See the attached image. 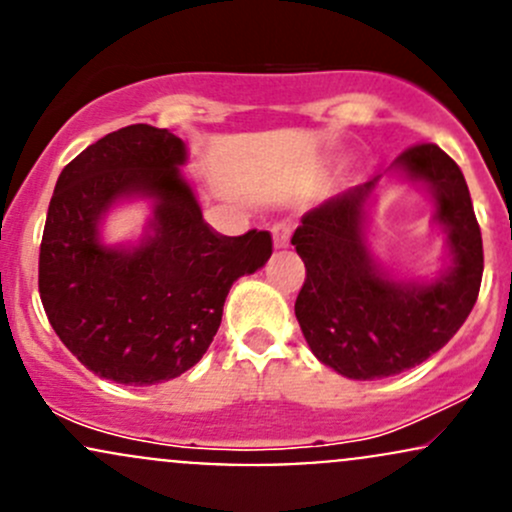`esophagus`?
<instances>
[{
  "instance_id": "obj_1",
  "label": "esophagus",
  "mask_w": 512,
  "mask_h": 512,
  "mask_svg": "<svg viewBox=\"0 0 512 512\" xmlns=\"http://www.w3.org/2000/svg\"><path fill=\"white\" fill-rule=\"evenodd\" d=\"M289 238H292V225L287 223H277L272 228V240H274V247L277 250H282V247L289 245Z\"/></svg>"
}]
</instances>
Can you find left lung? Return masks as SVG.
Masks as SVG:
<instances>
[{"mask_svg":"<svg viewBox=\"0 0 512 512\" xmlns=\"http://www.w3.org/2000/svg\"><path fill=\"white\" fill-rule=\"evenodd\" d=\"M392 169L424 184L437 203L451 265L434 282L392 279L368 247V198L380 176L304 213L292 245L306 279L294 314L321 363L351 380H378L424 363L469 319L483 277V242L456 161L414 144Z\"/></svg>","mask_w":512,"mask_h":512,"instance_id":"1","label":"left lung"}]
</instances>
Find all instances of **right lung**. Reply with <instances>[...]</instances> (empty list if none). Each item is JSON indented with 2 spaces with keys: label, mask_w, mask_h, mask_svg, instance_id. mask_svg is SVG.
I'll return each mask as SVG.
<instances>
[{
  "label": "right lung",
  "mask_w": 512,
  "mask_h": 512,
  "mask_svg": "<svg viewBox=\"0 0 512 512\" xmlns=\"http://www.w3.org/2000/svg\"><path fill=\"white\" fill-rule=\"evenodd\" d=\"M184 164L186 144L169 129L122 127L61 171L48 206L43 309L85 368L120 385H157L193 368L235 279L272 255L267 230L215 233L181 176ZM125 197L153 201L148 233L139 246H102L101 218Z\"/></svg>",
  "instance_id": "right-lung-1"
}]
</instances>
